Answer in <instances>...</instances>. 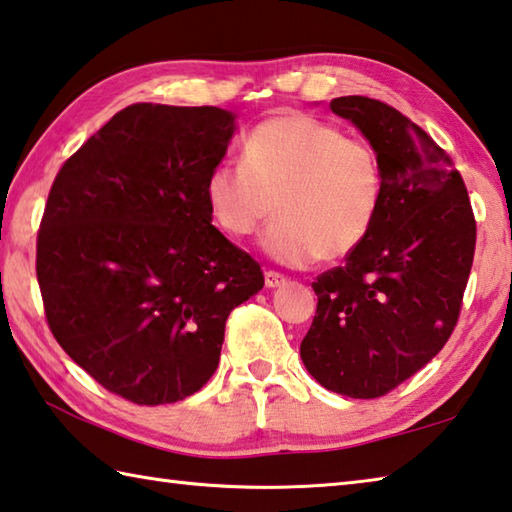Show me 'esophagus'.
<instances>
[{"label":"esophagus","mask_w":512,"mask_h":512,"mask_svg":"<svg viewBox=\"0 0 512 512\" xmlns=\"http://www.w3.org/2000/svg\"><path fill=\"white\" fill-rule=\"evenodd\" d=\"M264 282H266L268 288H277V286L286 284V275L280 273V271H266L264 273Z\"/></svg>","instance_id":"obj_1"}]
</instances>
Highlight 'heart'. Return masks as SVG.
Here are the masks:
<instances>
[{"label": "heart", "mask_w": 512, "mask_h": 512, "mask_svg": "<svg viewBox=\"0 0 512 512\" xmlns=\"http://www.w3.org/2000/svg\"><path fill=\"white\" fill-rule=\"evenodd\" d=\"M215 224L232 239L264 232V248L288 266L338 262L367 239L383 201L374 147L306 114H280L246 136L241 165L219 163L206 179Z\"/></svg>", "instance_id": "b5f03b06"}]
</instances>
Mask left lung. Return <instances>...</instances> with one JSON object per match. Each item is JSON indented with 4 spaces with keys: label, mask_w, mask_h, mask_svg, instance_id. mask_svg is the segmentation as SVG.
Here are the masks:
<instances>
[{
    "label": "left lung",
    "mask_w": 512,
    "mask_h": 512,
    "mask_svg": "<svg viewBox=\"0 0 512 512\" xmlns=\"http://www.w3.org/2000/svg\"><path fill=\"white\" fill-rule=\"evenodd\" d=\"M383 167V201L345 266L313 282L318 311L302 360L322 387L378 398L423 369L459 322L477 244L461 174L421 127L367 96L331 100Z\"/></svg>",
    "instance_id": "obj_1"
}]
</instances>
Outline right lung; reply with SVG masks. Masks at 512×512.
Here are the masks:
<instances>
[{
  "mask_svg": "<svg viewBox=\"0 0 512 512\" xmlns=\"http://www.w3.org/2000/svg\"><path fill=\"white\" fill-rule=\"evenodd\" d=\"M232 132L226 109L136 102L64 161L46 199L35 271L49 329L136 405L199 392L230 311L264 286L203 192Z\"/></svg>",
  "mask_w": 512,
  "mask_h": 512,
  "instance_id": "obj_1",
  "label": "right lung"
}]
</instances>
